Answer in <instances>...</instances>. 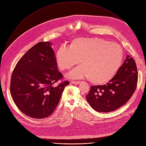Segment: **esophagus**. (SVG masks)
Masks as SVG:
<instances>
[{"instance_id":"1","label":"esophagus","mask_w":146,"mask_h":146,"mask_svg":"<svg viewBox=\"0 0 146 146\" xmlns=\"http://www.w3.org/2000/svg\"><path fill=\"white\" fill-rule=\"evenodd\" d=\"M71 83H72V84H78L79 83H80V81H72Z\"/></svg>"}]
</instances>
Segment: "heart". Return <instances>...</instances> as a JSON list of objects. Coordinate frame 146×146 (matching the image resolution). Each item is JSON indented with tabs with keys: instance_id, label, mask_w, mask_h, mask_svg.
<instances>
[{
	"instance_id": "b5f03b06",
	"label": "heart",
	"mask_w": 146,
	"mask_h": 146,
	"mask_svg": "<svg viewBox=\"0 0 146 146\" xmlns=\"http://www.w3.org/2000/svg\"><path fill=\"white\" fill-rule=\"evenodd\" d=\"M122 58L123 51L118 44L98 38H76L68 48L62 46L55 54L58 67L63 72L78 64L80 59L81 65L71 72L69 77H88L94 84L110 81L119 68Z\"/></svg>"
}]
</instances>
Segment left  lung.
Instances as JSON below:
<instances>
[{"instance_id":"obj_1","label":"left lung","mask_w":146,"mask_h":146,"mask_svg":"<svg viewBox=\"0 0 146 146\" xmlns=\"http://www.w3.org/2000/svg\"><path fill=\"white\" fill-rule=\"evenodd\" d=\"M137 79L135 62L127 55L122 65L109 82L91 86L86 99L92 109L98 112L113 111L130 99L136 90Z\"/></svg>"}]
</instances>
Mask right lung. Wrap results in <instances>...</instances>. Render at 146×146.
<instances>
[{
	"label": "right lung",
	"mask_w": 146,
	"mask_h": 146,
	"mask_svg": "<svg viewBox=\"0 0 146 146\" xmlns=\"http://www.w3.org/2000/svg\"><path fill=\"white\" fill-rule=\"evenodd\" d=\"M51 43L41 41L22 56L13 70L10 81L12 99L19 110L33 118L42 119L55 110L69 81L59 72Z\"/></svg>",
	"instance_id": "1"
}]
</instances>
